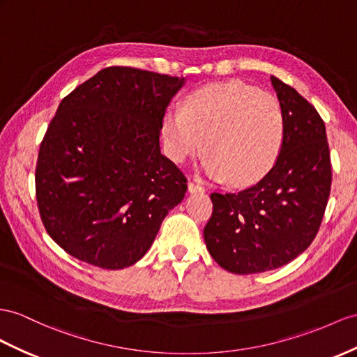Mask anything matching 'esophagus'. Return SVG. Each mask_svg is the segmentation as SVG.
I'll return each mask as SVG.
<instances>
[{"label": "esophagus", "mask_w": 357, "mask_h": 357, "mask_svg": "<svg viewBox=\"0 0 357 357\" xmlns=\"http://www.w3.org/2000/svg\"><path fill=\"white\" fill-rule=\"evenodd\" d=\"M188 191H190V193H204L205 188H204L202 185L196 184V182L190 181V182H188Z\"/></svg>", "instance_id": "34e87169"}]
</instances>
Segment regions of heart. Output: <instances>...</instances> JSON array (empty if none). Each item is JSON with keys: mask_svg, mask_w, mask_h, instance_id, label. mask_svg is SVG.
<instances>
[{"mask_svg": "<svg viewBox=\"0 0 357 357\" xmlns=\"http://www.w3.org/2000/svg\"><path fill=\"white\" fill-rule=\"evenodd\" d=\"M162 135L172 160L182 162L205 148L206 176L250 185L276 162L285 139V117L270 93L243 81H227L193 91L184 109L170 108Z\"/></svg>", "mask_w": 357, "mask_h": 357, "instance_id": "heart-1", "label": "heart"}]
</instances>
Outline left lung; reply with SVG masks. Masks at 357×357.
<instances>
[{"instance_id":"obj_1","label":"left lung","mask_w":357,"mask_h":357,"mask_svg":"<svg viewBox=\"0 0 357 357\" xmlns=\"http://www.w3.org/2000/svg\"><path fill=\"white\" fill-rule=\"evenodd\" d=\"M285 139L271 170L235 193H213L204 229L208 252L235 274L279 268L303 253L323 222L332 185L326 126L296 89L271 77Z\"/></svg>"}]
</instances>
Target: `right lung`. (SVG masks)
<instances>
[{"instance_id": "right-lung-1", "label": "right lung", "mask_w": 357, "mask_h": 357, "mask_svg": "<svg viewBox=\"0 0 357 357\" xmlns=\"http://www.w3.org/2000/svg\"><path fill=\"white\" fill-rule=\"evenodd\" d=\"M185 78L112 66L61 100L45 134L36 197L70 257L107 270L149 250L187 179L160 149L162 119Z\"/></svg>"}]
</instances>
